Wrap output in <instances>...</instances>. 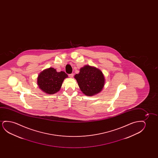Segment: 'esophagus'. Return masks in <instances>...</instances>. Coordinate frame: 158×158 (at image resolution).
Segmentation results:
<instances>
[{
  "mask_svg": "<svg viewBox=\"0 0 158 158\" xmlns=\"http://www.w3.org/2000/svg\"><path fill=\"white\" fill-rule=\"evenodd\" d=\"M73 73L69 74V77H70V78H73Z\"/></svg>",
  "mask_w": 158,
  "mask_h": 158,
  "instance_id": "esophagus-1",
  "label": "esophagus"
}]
</instances>
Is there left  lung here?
<instances>
[{
  "instance_id": "left-lung-1",
  "label": "left lung",
  "mask_w": 158,
  "mask_h": 158,
  "mask_svg": "<svg viewBox=\"0 0 158 158\" xmlns=\"http://www.w3.org/2000/svg\"><path fill=\"white\" fill-rule=\"evenodd\" d=\"M81 91L85 95L92 96L99 93L105 84L102 72L89 65L80 69L79 74L74 76Z\"/></svg>"
}]
</instances>
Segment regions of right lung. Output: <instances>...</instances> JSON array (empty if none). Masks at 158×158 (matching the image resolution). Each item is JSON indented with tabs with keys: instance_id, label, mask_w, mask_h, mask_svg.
<instances>
[{
	"instance_id": "add662e5",
	"label": "right lung",
	"mask_w": 158,
	"mask_h": 158,
	"mask_svg": "<svg viewBox=\"0 0 158 158\" xmlns=\"http://www.w3.org/2000/svg\"><path fill=\"white\" fill-rule=\"evenodd\" d=\"M67 77V74L64 72H57L56 69L50 67L39 74L38 85L45 93L52 94L60 90L63 81Z\"/></svg>"
}]
</instances>
